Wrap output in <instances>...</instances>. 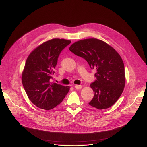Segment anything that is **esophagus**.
<instances>
[{"label": "esophagus", "mask_w": 147, "mask_h": 147, "mask_svg": "<svg viewBox=\"0 0 147 147\" xmlns=\"http://www.w3.org/2000/svg\"><path fill=\"white\" fill-rule=\"evenodd\" d=\"M75 88L76 89H80L81 88H82V86H81V85H75Z\"/></svg>", "instance_id": "esophagus-1"}]
</instances>
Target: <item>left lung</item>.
<instances>
[{"instance_id":"obj_1","label":"left lung","mask_w":147,"mask_h":147,"mask_svg":"<svg viewBox=\"0 0 147 147\" xmlns=\"http://www.w3.org/2000/svg\"><path fill=\"white\" fill-rule=\"evenodd\" d=\"M69 50L85 59L92 69H96V80L90 84L94 96L89 104L99 110L109 108L122 94L125 83L122 58L105 42L88 38L72 44Z\"/></svg>"}]
</instances>
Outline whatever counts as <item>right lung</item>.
Listing matches in <instances>:
<instances>
[{"instance_id":"right-lung-1","label":"right lung","mask_w":147,"mask_h":147,"mask_svg":"<svg viewBox=\"0 0 147 147\" xmlns=\"http://www.w3.org/2000/svg\"><path fill=\"white\" fill-rule=\"evenodd\" d=\"M71 42L59 38L47 41L34 49L26 60L22 84L30 101L40 109L55 107L69 90V86L51 82V79L61 52Z\"/></svg>"}]
</instances>
